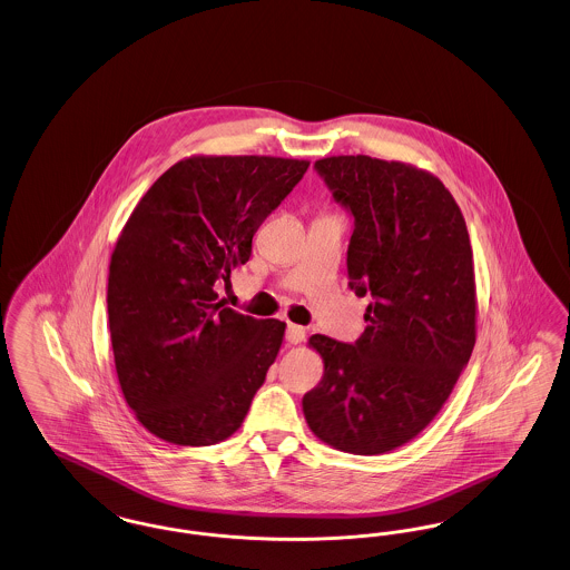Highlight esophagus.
Instances as JSON below:
<instances>
[{
  "mask_svg": "<svg viewBox=\"0 0 570 570\" xmlns=\"http://www.w3.org/2000/svg\"><path fill=\"white\" fill-rule=\"evenodd\" d=\"M286 340H288V344H301L305 340V328L288 323V326H286Z\"/></svg>",
  "mask_w": 570,
  "mask_h": 570,
  "instance_id": "esophagus-1",
  "label": "esophagus"
}]
</instances>
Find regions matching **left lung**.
<instances>
[{"label": "left lung", "instance_id": "obj_1", "mask_svg": "<svg viewBox=\"0 0 570 570\" xmlns=\"http://www.w3.org/2000/svg\"><path fill=\"white\" fill-rule=\"evenodd\" d=\"M354 216L348 279L372 295L354 344L312 335L323 380L303 395L316 438L382 455L421 434L449 400L476 342V282L453 194L414 164L370 156L316 160Z\"/></svg>", "mask_w": 570, "mask_h": 570}]
</instances>
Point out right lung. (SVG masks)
<instances>
[{"mask_svg": "<svg viewBox=\"0 0 570 570\" xmlns=\"http://www.w3.org/2000/svg\"><path fill=\"white\" fill-rule=\"evenodd\" d=\"M275 156H190L136 203L110 254L115 372L136 421L164 442L235 434L279 353L286 323L217 301L252 237L307 170Z\"/></svg>", "mask_w": 570, "mask_h": 570, "instance_id": "obj_1", "label": "right lung"}]
</instances>
